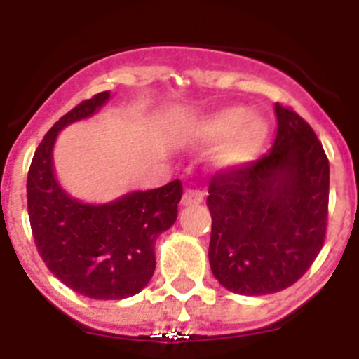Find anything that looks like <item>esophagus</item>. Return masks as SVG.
Returning a JSON list of instances; mask_svg holds the SVG:
<instances>
[{"mask_svg": "<svg viewBox=\"0 0 359 359\" xmlns=\"http://www.w3.org/2000/svg\"><path fill=\"white\" fill-rule=\"evenodd\" d=\"M203 198H205V192H201V190L198 189H189L185 190V194H183V207H192V205H199V203L203 201Z\"/></svg>", "mask_w": 359, "mask_h": 359, "instance_id": "34e87169", "label": "esophagus"}]
</instances>
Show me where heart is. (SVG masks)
<instances>
[{
  "label": "heart",
  "instance_id": "1",
  "mask_svg": "<svg viewBox=\"0 0 359 359\" xmlns=\"http://www.w3.org/2000/svg\"><path fill=\"white\" fill-rule=\"evenodd\" d=\"M189 135L199 144L217 142L210 154L214 167L236 170L259 154L268 138V122L239 106L219 107L192 123Z\"/></svg>",
  "mask_w": 359,
  "mask_h": 359
}]
</instances>
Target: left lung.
Wrapping results in <instances>:
<instances>
[{"label":"left lung","instance_id":"obj_1","mask_svg":"<svg viewBox=\"0 0 359 359\" xmlns=\"http://www.w3.org/2000/svg\"><path fill=\"white\" fill-rule=\"evenodd\" d=\"M268 154L210 180L208 259L231 293L269 294L293 286L325 241L329 160L309 123L275 104Z\"/></svg>","mask_w":359,"mask_h":359}]
</instances>
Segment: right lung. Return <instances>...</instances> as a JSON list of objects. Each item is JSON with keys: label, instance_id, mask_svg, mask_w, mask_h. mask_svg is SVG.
I'll use <instances>...</instances> for the list:
<instances>
[{"label": "right lung", "instance_id": "right-lung-1", "mask_svg": "<svg viewBox=\"0 0 359 359\" xmlns=\"http://www.w3.org/2000/svg\"><path fill=\"white\" fill-rule=\"evenodd\" d=\"M109 91L82 100L44 135L27 177L28 217L46 268L69 290L95 300H122L151 280L154 243L177 217L180 180L154 190L131 192L106 205L72 198L57 183L52 151L62 128L97 113Z\"/></svg>", "mask_w": 359, "mask_h": 359}]
</instances>
